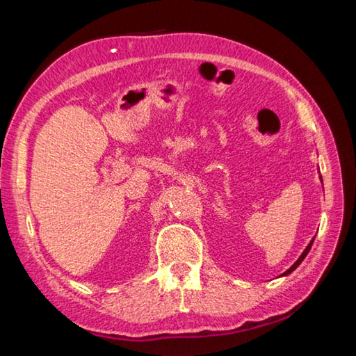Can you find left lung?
<instances>
[{
    "instance_id": "left-lung-1",
    "label": "left lung",
    "mask_w": 356,
    "mask_h": 356,
    "mask_svg": "<svg viewBox=\"0 0 356 356\" xmlns=\"http://www.w3.org/2000/svg\"><path fill=\"white\" fill-rule=\"evenodd\" d=\"M318 172H321V171H318ZM318 177H321V182H322V176H318ZM314 238H316V237H312V240H311V242L308 243V246H306V248H305V251H303V252H301V256H300V257L297 259V262H295V264L292 265V267H291V268H289V270H286V272H284V273H282L281 276H287V275H291V273L293 272V270H295V268H297V267H298V265H300L301 262H303V261H305V257H306V256H308V252H309V250H311V246H312V243H314Z\"/></svg>"
}]
</instances>
